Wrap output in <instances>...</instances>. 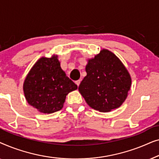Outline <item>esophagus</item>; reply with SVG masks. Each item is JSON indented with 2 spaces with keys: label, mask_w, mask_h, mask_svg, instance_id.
<instances>
[{
  "label": "esophagus",
  "mask_w": 159,
  "mask_h": 159,
  "mask_svg": "<svg viewBox=\"0 0 159 159\" xmlns=\"http://www.w3.org/2000/svg\"><path fill=\"white\" fill-rule=\"evenodd\" d=\"M80 82H81V80H77V81L75 82V83L77 84V85L79 87V85H80Z\"/></svg>",
  "instance_id": "esophagus-1"
}]
</instances>
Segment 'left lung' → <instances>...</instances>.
Wrapping results in <instances>:
<instances>
[{
    "label": "left lung",
    "mask_w": 159,
    "mask_h": 159,
    "mask_svg": "<svg viewBox=\"0 0 159 159\" xmlns=\"http://www.w3.org/2000/svg\"><path fill=\"white\" fill-rule=\"evenodd\" d=\"M85 71L87 76L78 90L91 108L108 112L124 103L132 80L127 69L115 54L103 49L88 60Z\"/></svg>",
    "instance_id": "8db88e82"
}]
</instances>
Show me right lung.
<instances>
[{"instance_id": "1", "label": "right lung", "mask_w": 159, "mask_h": 159, "mask_svg": "<svg viewBox=\"0 0 159 159\" xmlns=\"http://www.w3.org/2000/svg\"><path fill=\"white\" fill-rule=\"evenodd\" d=\"M77 89V84L61 68L56 55L40 58L30 69L23 84L28 103L44 114L60 111L68 93Z\"/></svg>"}]
</instances>
